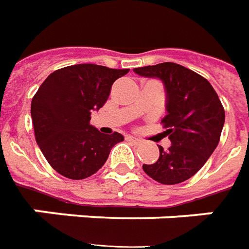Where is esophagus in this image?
Returning a JSON list of instances; mask_svg holds the SVG:
<instances>
[{
    "mask_svg": "<svg viewBox=\"0 0 249 249\" xmlns=\"http://www.w3.org/2000/svg\"><path fill=\"white\" fill-rule=\"evenodd\" d=\"M126 139H128V140H129L130 142H133L135 145H140V144H142V140H140V139H137V137L128 136V137H126Z\"/></svg>",
    "mask_w": 249,
    "mask_h": 249,
    "instance_id": "34e87169",
    "label": "esophagus"
}]
</instances>
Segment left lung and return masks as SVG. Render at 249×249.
Here are the masks:
<instances>
[{
  "mask_svg": "<svg viewBox=\"0 0 249 249\" xmlns=\"http://www.w3.org/2000/svg\"><path fill=\"white\" fill-rule=\"evenodd\" d=\"M139 75L159 78L167 90V116L161 120L171 147H159L154 164H142L148 177L163 185L185 182L202 168L218 145L225 110L206 78L171 62L137 67Z\"/></svg>",
  "mask_w": 249,
  "mask_h": 249,
  "instance_id": "8db88e82",
  "label": "left lung"
}]
</instances>
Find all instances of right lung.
<instances>
[{
  "label": "right lung",
  "mask_w": 249,
  "mask_h": 249,
  "mask_svg": "<svg viewBox=\"0 0 249 249\" xmlns=\"http://www.w3.org/2000/svg\"><path fill=\"white\" fill-rule=\"evenodd\" d=\"M129 69L98 64L67 66L53 71L32 98L35 137L50 166L69 179H85L105 164L124 136L105 135L90 125L91 110L105 105L116 79Z\"/></svg>",
  "instance_id": "add662e5"
}]
</instances>
